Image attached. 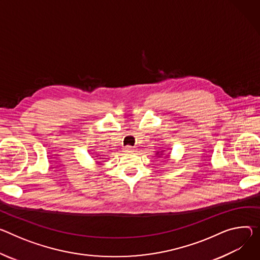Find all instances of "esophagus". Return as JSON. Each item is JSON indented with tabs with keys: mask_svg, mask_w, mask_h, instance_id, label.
I'll return each instance as SVG.
<instances>
[{
	"mask_svg": "<svg viewBox=\"0 0 260 260\" xmlns=\"http://www.w3.org/2000/svg\"><path fill=\"white\" fill-rule=\"evenodd\" d=\"M124 149H125L126 151H135V147H133V146H129V145L125 146V147H124Z\"/></svg>",
	"mask_w": 260,
	"mask_h": 260,
	"instance_id": "esophagus-1",
	"label": "esophagus"
}]
</instances>
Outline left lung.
I'll use <instances>...</instances> for the list:
<instances>
[{
	"mask_svg": "<svg viewBox=\"0 0 260 260\" xmlns=\"http://www.w3.org/2000/svg\"><path fill=\"white\" fill-rule=\"evenodd\" d=\"M161 152H162V151H160V152H159V151H157V153H156V154H158V155H159L158 157H160V155H161ZM166 156H167V155H166Z\"/></svg>",
	"mask_w": 260,
	"mask_h": 260,
	"instance_id": "8db88e82",
	"label": "left lung"
}]
</instances>
